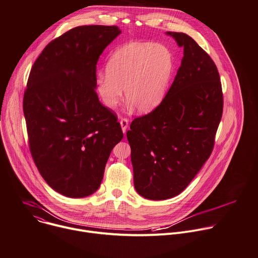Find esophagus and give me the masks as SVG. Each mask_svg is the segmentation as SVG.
I'll return each instance as SVG.
<instances>
[{
	"label": "esophagus",
	"instance_id": "1",
	"mask_svg": "<svg viewBox=\"0 0 258 258\" xmlns=\"http://www.w3.org/2000/svg\"><path fill=\"white\" fill-rule=\"evenodd\" d=\"M119 122H120V125H121V130H122V132H123V133H125V132H126V130H127V127H128V119H127V118H125V117H121Z\"/></svg>",
	"mask_w": 258,
	"mask_h": 258
}]
</instances>
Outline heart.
I'll return each instance as SVG.
<instances>
[{"instance_id":"obj_1","label":"heart","mask_w":258,"mask_h":258,"mask_svg":"<svg viewBox=\"0 0 258 258\" xmlns=\"http://www.w3.org/2000/svg\"><path fill=\"white\" fill-rule=\"evenodd\" d=\"M173 70L168 48L152 43H131L110 56L106 72L96 79L102 103L115 108L124 97L139 112L152 111L163 100Z\"/></svg>"}]
</instances>
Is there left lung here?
Here are the masks:
<instances>
[{"instance_id": "obj_1", "label": "left lung", "mask_w": 258, "mask_h": 258, "mask_svg": "<svg viewBox=\"0 0 258 258\" xmlns=\"http://www.w3.org/2000/svg\"><path fill=\"white\" fill-rule=\"evenodd\" d=\"M183 48L174 81L162 102L131 123L137 192L151 200L185 190L209 158L222 119L224 98L216 65L188 34L167 31Z\"/></svg>"}]
</instances>
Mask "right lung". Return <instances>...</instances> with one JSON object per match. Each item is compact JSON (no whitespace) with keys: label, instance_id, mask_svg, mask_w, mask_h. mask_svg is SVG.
I'll return each mask as SVG.
<instances>
[{"label":"right lung","instance_id":"1","mask_svg":"<svg viewBox=\"0 0 258 258\" xmlns=\"http://www.w3.org/2000/svg\"><path fill=\"white\" fill-rule=\"evenodd\" d=\"M120 32L115 25L72 28L45 47L29 73L23 112L30 154L48 185L66 197L98 190L123 138L95 90L99 57Z\"/></svg>","mask_w":258,"mask_h":258}]
</instances>
